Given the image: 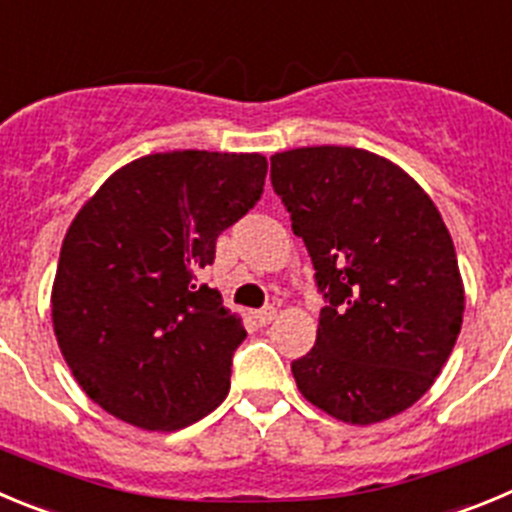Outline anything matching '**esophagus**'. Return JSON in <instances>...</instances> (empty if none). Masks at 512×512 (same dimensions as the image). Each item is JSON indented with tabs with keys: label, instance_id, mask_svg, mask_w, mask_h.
I'll use <instances>...</instances> for the list:
<instances>
[{
	"label": "esophagus",
	"instance_id": "34e87169",
	"mask_svg": "<svg viewBox=\"0 0 512 512\" xmlns=\"http://www.w3.org/2000/svg\"><path fill=\"white\" fill-rule=\"evenodd\" d=\"M275 316H278V308L275 306H265V308H260V311H255V321L260 326H267L270 321H275Z\"/></svg>",
	"mask_w": 512,
	"mask_h": 512
}]
</instances>
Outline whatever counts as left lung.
<instances>
[{"instance_id":"obj_1","label":"left lung","mask_w":512,"mask_h":512,"mask_svg":"<svg viewBox=\"0 0 512 512\" xmlns=\"http://www.w3.org/2000/svg\"><path fill=\"white\" fill-rule=\"evenodd\" d=\"M270 181L324 296L316 344L290 370L303 398L344 423L411 408L457 344L464 285L434 201L359 147H298Z\"/></svg>"}]
</instances>
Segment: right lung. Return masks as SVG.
<instances>
[{"label": "right lung", "instance_id": "add662e5", "mask_svg": "<svg viewBox=\"0 0 512 512\" xmlns=\"http://www.w3.org/2000/svg\"><path fill=\"white\" fill-rule=\"evenodd\" d=\"M257 153L173 150L119 168L68 227L53 329L73 377L112 416L176 431L229 393L245 326L196 275L260 201Z\"/></svg>", "mask_w": 512, "mask_h": 512}]
</instances>
